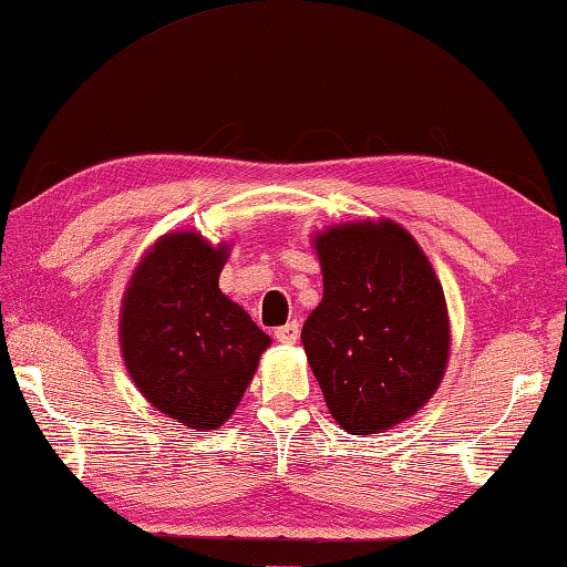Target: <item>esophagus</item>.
<instances>
[{
	"label": "esophagus",
	"mask_w": 567,
	"mask_h": 567,
	"mask_svg": "<svg viewBox=\"0 0 567 567\" xmlns=\"http://www.w3.org/2000/svg\"><path fill=\"white\" fill-rule=\"evenodd\" d=\"M299 331H301L299 321H289V323H284V327H278L274 331V339L281 341V344H296V339H299Z\"/></svg>",
	"instance_id": "1"
}]
</instances>
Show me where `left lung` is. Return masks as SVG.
I'll return each mask as SVG.
<instances>
[{"label": "left lung", "mask_w": 567, "mask_h": 567, "mask_svg": "<svg viewBox=\"0 0 567 567\" xmlns=\"http://www.w3.org/2000/svg\"><path fill=\"white\" fill-rule=\"evenodd\" d=\"M321 303L301 341L333 420L377 434L414 416L450 361V311L430 258L389 218L337 223L311 238Z\"/></svg>", "instance_id": "8db88e82"}]
</instances>
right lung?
Masks as SVG:
<instances>
[{
    "instance_id": "add662e5",
    "label": "right lung",
    "mask_w": 567,
    "mask_h": 567,
    "mask_svg": "<svg viewBox=\"0 0 567 567\" xmlns=\"http://www.w3.org/2000/svg\"><path fill=\"white\" fill-rule=\"evenodd\" d=\"M230 244L171 230L137 261L120 303V351L155 412L188 430L228 422L271 337L218 289Z\"/></svg>"
}]
</instances>
